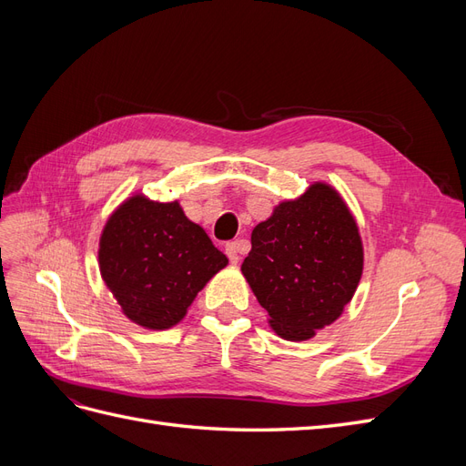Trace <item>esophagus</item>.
I'll return each mask as SVG.
<instances>
[{
	"label": "esophagus",
	"instance_id": "34e87169",
	"mask_svg": "<svg viewBox=\"0 0 466 466\" xmlns=\"http://www.w3.org/2000/svg\"><path fill=\"white\" fill-rule=\"evenodd\" d=\"M245 247V241H231L225 245V255L229 257L231 264H237L238 260H241V248Z\"/></svg>",
	"mask_w": 466,
	"mask_h": 466
}]
</instances>
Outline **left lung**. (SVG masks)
<instances>
[{"label": "left lung", "mask_w": 466, "mask_h": 466, "mask_svg": "<svg viewBox=\"0 0 466 466\" xmlns=\"http://www.w3.org/2000/svg\"><path fill=\"white\" fill-rule=\"evenodd\" d=\"M241 272L274 332L313 338L344 313L363 272V245L350 208L327 182L279 202L250 235Z\"/></svg>", "instance_id": "left-lung-1"}]
</instances>
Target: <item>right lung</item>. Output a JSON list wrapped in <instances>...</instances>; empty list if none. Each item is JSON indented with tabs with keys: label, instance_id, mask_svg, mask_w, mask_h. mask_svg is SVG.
Instances as JSON below:
<instances>
[{
	"label": "right lung",
	"instance_id": "obj_1",
	"mask_svg": "<svg viewBox=\"0 0 466 466\" xmlns=\"http://www.w3.org/2000/svg\"><path fill=\"white\" fill-rule=\"evenodd\" d=\"M228 262L177 200L153 202L144 194L112 211L98 241L106 288L122 313L149 330H167L185 319L198 291Z\"/></svg>",
	"mask_w": 466,
	"mask_h": 466
}]
</instances>
